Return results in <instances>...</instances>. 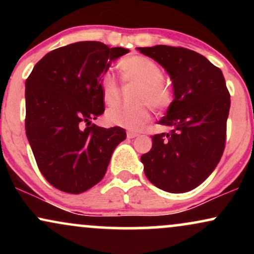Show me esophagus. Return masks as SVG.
Returning a JSON list of instances; mask_svg holds the SVG:
<instances>
[{
    "label": "esophagus",
    "mask_w": 254,
    "mask_h": 254,
    "mask_svg": "<svg viewBox=\"0 0 254 254\" xmlns=\"http://www.w3.org/2000/svg\"><path fill=\"white\" fill-rule=\"evenodd\" d=\"M127 138H135V137L138 136V133L135 132V131H127Z\"/></svg>",
    "instance_id": "34e87169"
}]
</instances>
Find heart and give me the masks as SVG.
<instances>
[{
  "label": "heart",
  "instance_id": "1",
  "mask_svg": "<svg viewBox=\"0 0 254 254\" xmlns=\"http://www.w3.org/2000/svg\"><path fill=\"white\" fill-rule=\"evenodd\" d=\"M119 69L125 81L138 84L133 93L136 103L116 105L106 112V121L116 127L138 130L150 119V107L147 103L155 110H165L173 100V94L170 87L162 82V69L150 58L130 56L119 63ZM100 88L105 104L113 105L118 100L119 86L113 74L104 75Z\"/></svg>",
  "mask_w": 254,
  "mask_h": 254
}]
</instances>
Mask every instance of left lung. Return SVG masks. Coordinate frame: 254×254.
<instances>
[{"label": "left lung", "instance_id": "1", "mask_svg": "<svg viewBox=\"0 0 254 254\" xmlns=\"http://www.w3.org/2000/svg\"><path fill=\"white\" fill-rule=\"evenodd\" d=\"M170 75L174 99L157 123L171 132L151 136L141 156L145 177L171 193L193 190L215 170L224 150L230 95L221 69L197 52L155 45L137 48Z\"/></svg>", "mask_w": 254, "mask_h": 254}]
</instances>
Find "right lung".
<instances>
[{
  "label": "right lung",
  "mask_w": 254,
  "mask_h": 254,
  "mask_svg": "<svg viewBox=\"0 0 254 254\" xmlns=\"http://www.w3.org/2000/svg\"><path fill=\"white\" fill-rule=\"evenodd\" d=\"M100 42H78L49 52L26 80V136L40 172L58 190L81 193L103 179L119 127L92 124L104 113L101 78L127 54Z\"/></svg>",
  "instance_id": "1"
}]
</instances>
